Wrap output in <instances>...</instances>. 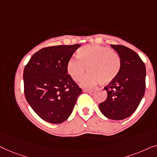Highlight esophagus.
Masks as SVG:
<instances>
[{"mask_svg": "<svg viewBox=\"0 0 157 157\" xmlns=\"http://www.w3.org/2000/svg\"><path fill=\"white\" fill-rule=\"evenodd\" d=\"M85 92H87V93H91V92H94V90H89V89H85L83 90Z\"/></svg>", "mask_w": 157, "mask_h": 157, "instance_id": "esophagus-1", "label": "esophagus"}]
</instances>
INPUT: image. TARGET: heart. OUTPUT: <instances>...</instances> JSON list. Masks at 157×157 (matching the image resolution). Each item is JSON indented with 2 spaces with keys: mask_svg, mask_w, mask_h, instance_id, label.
Segmentation results:
<instances>
[{
  "mask_svg": "<svg viewBox=\"0 0 157 157\" xmlns=\"http://www.w3.org/2000/svg\"><path fill=\"white\" fill-rule=\"evenodd\" d=\"M79 57H72L67 63V72L75 81L82 78L86 70L89 72L82 79L81 85L90 87L100 82L109 83L117 77L121 68V59L111 48L92 45L81 48Z\"/></svg>",
  "mask_w": 157,
  "mask_h": 157,
  "instance_id": "heart-1",
  "label": "heart"
}]
</instances>
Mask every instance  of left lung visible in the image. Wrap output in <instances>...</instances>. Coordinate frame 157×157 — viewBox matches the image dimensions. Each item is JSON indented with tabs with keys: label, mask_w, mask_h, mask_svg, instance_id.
<instances>
[{
	"label": "left lung",
	"mask_w": 157,
	"mask_h": 157,
	"mask_svg": "<svg viewBox=\"0 0 157 157\" xmlns=\"http://www.w3.org/2000/svg\"><path fill=\"white\" fill-rule=\"evenodd\" d=\"M121 59V68L117 78L105 90L107 92L105 101L99 105L106 117L122 120L136 111L144 95L146 67L138 54L121 45H111Z\"/></svg>",
	"instance_id": "left-lung-1"
}]
</instances>
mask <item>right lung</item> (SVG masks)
Instances as JSON below:
<instances>
[{"label":"right lung","mask_w":157,"mask_h":157,"mask_svg":"<svg viewBox=\"0 0 157 157\" xmlns=\"http://www.w3.org/2000/svg\"><path fill=\"white\" fill-rule=\"evenodd\" d=\"M80 45L42 48L23 71L24 93L34 112L45 122L60 124L71 114L82 90L67 74V63Z\"/></svg>","instance_id":"obj_1"}]
</instances>
